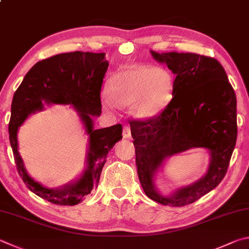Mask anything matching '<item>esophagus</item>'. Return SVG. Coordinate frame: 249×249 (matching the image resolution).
<instances>
[{"mask_svg": "<svg viewBox=\"0 0 249 249\" xmlns=\"http://www.w3.org/2000/svg\"><path fill=\"white\" fill-rule=\"evenodd\" d=\"M123 137L125 139H129L130 137H132V134H130V128L128 127V126H125V127L123 128Z\"/></svg>", "mask_w": 249, "mask_h": 249, "instance_id": "1", "label": "esophagus"}]
</instances>
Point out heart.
<instances>
[{"label":"heart","instance_id":"b5f03b06","mask_svg":"<svg viewBox=\"0 0 249 249\" xmlns=\"http://www.w3.org/2000/svg\"><path fill=\"white\" fill-rule=\"evenodd\" d=\"M175 78L164 67L133 65L113 74L107 91L102 94V106L111 112L115 105L129 107L140 120L152 119L163 111L173 98Z\"/></svg>","mask_w":249,"mask_h":249}]
</instances>
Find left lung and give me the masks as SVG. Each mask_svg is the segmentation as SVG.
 Returning a JSON list of instances; mask_svg holds the SVG:
<instances>
[{
    "label": "left lung",
    "instance_id": "left-lung-1",
    "mask_svg": "<svg viewBox=\"0 0 249 249\" xmlns=\"http://www.w3.org/2000/svg\"><path fill=\"white\" fill-rule=\"evenodd\" d=\"M175 75L173 99L160 115L129 123L139 182L150 199L183 207L199 199L223 179L237 137L236 96L227 73L212 57L195 53L150 51ZM202 147L210 153L206 174L169 196L155 185L157 172L176 153Z\"/></svg>",
    "mask_w": 249,
    "mask_h": 249
}]
</instances>
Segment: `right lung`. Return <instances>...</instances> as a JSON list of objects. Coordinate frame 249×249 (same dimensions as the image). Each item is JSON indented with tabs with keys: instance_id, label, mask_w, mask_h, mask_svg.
Instances as JSON below:
<instances>
[{
	"instance_id": "obj_1",
	"label": "right lung",
	"mask_w": 249,
	"mask_h": 249,
	"mask_svg": "<svg viewBox=\"0 0 249 249\" xmlns=\"http://www.w3.org/2000/svg\"><path fill=\"white\" fill-rule=\"evenodd\" d=\"M109 67L106 53L75 51L42 60L31 67L14 93L8 124L10 142L16 168L26 186L36 195L55 205L74 206L91 193L100 178L107 156L122 139V125L94 129L93 117L101 114L100 91ZM71 105L78 112L89 136L86 166L77 179L50 189L28 174L18 151L17 134L29 115L44 105Z\"/></svg>"
}]
</instances>
